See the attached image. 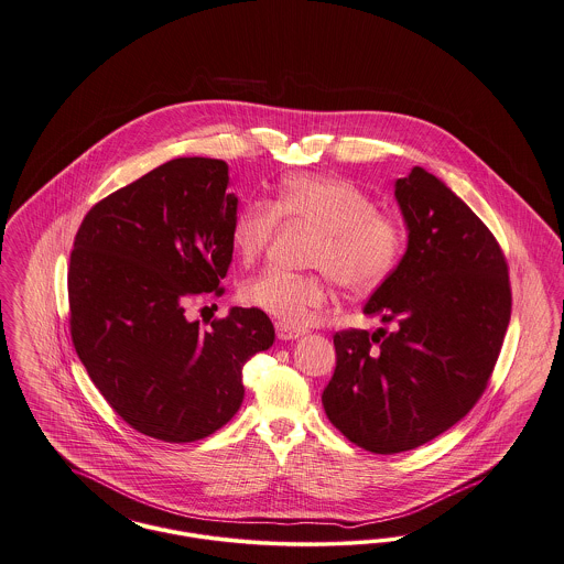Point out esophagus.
I'll list each match as a JSON object with an SVG mask.
<instances>
[{"instance_id": "34e87169", "label": "esophagus", "mask_w": 564, "mask_h": 564, "mask_svg": "<svg viewBox=\"0 0 564 564\" xmlns=\"http://www.w3.org/2000/svg\"><path fill=\"white\" fill-rule=\"evenodd\" d=\"M275 334L280 339H295L305 334V329H297V327H289L284 323H275Z\"/></svg>"}]
</instances>
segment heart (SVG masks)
I'll return each mask as SVG.
<instances>
[{"instance_id":"1","label":"heart","mask_w":564,"mask_h":564,"mask_svg":"<svg viewBox=\"0 0 564 564\" xmlns=\"http://www.w3.org/2000/svg\"><path fill=\"white\" fill-rule=\"evenodd\" d=\"M280 218L316 230L307 267L318 273L269 267L241 284L239 297L297 329L325 305L329 278L350 295H368L398 271L409 243L404 220L378 209L375 198L350 180L297 173L282 182L273 203L250 200L232 216L235 257L241 263L261 257Z\"/></svg>"}]
</instances>
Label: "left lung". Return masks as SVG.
I'll return each mask as SVG.
<instances>
[{"label": "left lung", "mask_w": 564, "mask_h": 564, "mask_svg": "<svg viewBox=\"0 0 564 564\" xmlns=\"http://www.w3.org/2000/svg\"><path fill=\"white\" fill-rule=\"evenodd\" d=\"M395 198L409 250L364 310L395 329L336 332L323 391L329 421L380 455L416 449L470 413L511 318L505 252L473 209L419 166L398 180Z\"/></svg>", "instance_id": "1"}]
</instances>
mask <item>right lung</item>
Instances as JSON below:
<instances>
[{
    "instance_id": "obj_1",
    "label": "right lung",
    "mask_w": 564,
    "mask_h": 564,
    "mask_svg": "<svg viewBox=\"0 0 564 564\" xmlns=\"http://www.w3.org/2000/svg\"><path fill=\"white\" fill-rule=\"evenodd\" d=\"M226 188L225 160L175 158L98 200L76 230V355L115 413L155 441L220 430L243 402L246 361L275 338L257 307H232L207 332L184 316L189 297L225 293L237 214Z\"/></svg>"
}]
</instances>
